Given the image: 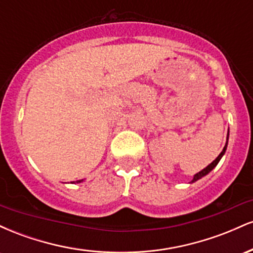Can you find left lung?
Masks as SVG:
<instances>
[{
	"label": "left lung",
	"mask_w": 253,
	"mask_h": 253,
	"mask_svg": "<svg viewBox=\"0 0 253 253\" xmlns=\"http://www.w3.org/2000/svg\"><path fill=\"white\" fill-rule=\"evenodd\" d=\"M227 140H228V136H227ZM226 149H227V143H226V145H225V147H223V150L221 151V153H220V155L216 157V158H215V161H213V162H211V163L210 165H208V167H207V168H205V169H203V170H201V171H200V172H197V173H196V175H195V176H194V179H193V181H191V182H196V181H197V179H200V178H201V177H203V176H206V175H207V173H208V172H211V170H213V169H214V168H215V167H216V164H217V163H219V161H220V159H221V157L223 156V153H225V151H226Z\"/></svg>",
	"instance_id": "1"
}]
</instances>
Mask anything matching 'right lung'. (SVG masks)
Returning <instances> with one entry per match:
<instances>
[{"label":"right lung","instance_id":"add662e5","mask_svg":"<svg viewBox=\"0 0 253 253\" xmlns=\"http://www.w3.org/2000/svg\"><path fill=\"white\" fill-rule=\"evenodd\" d=\"M77 182H81V181H77Z\"/></svg>","mask_w":253,"mask_h":253}]
</instances>
